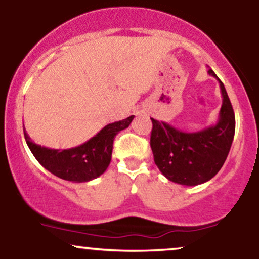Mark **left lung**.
<instances>
[{
	"mask_svg": "<svg viewBox=\"0 0 259 259\" xmlns=\"http://www.w3.org/2000/svg\"><path fill=\"white\" fill-rule=\"evenodd\" d=\"M208 74L219 81L223 103L218 121L200 132L178 130L165 121L152 120L151 148L154 163L168 180L195 186L212 179L227 159L235 134V114L224 84L212 69Z\"/></svg>",
	"mask_w": 259,
	"mask_h": 259,
	"instance_id": "8db88e82",
	"label": "left lung"
}]
</instances>
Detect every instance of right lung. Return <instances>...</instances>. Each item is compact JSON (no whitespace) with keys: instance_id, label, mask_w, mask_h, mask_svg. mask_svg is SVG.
<instances>
[{"instance_id":"right-lung-1","label":"right lung","mask_w":259,"mask_h":259,"mask_svg":"<svg viewBox=\"0 0 259 259\" xmlns=\"http://www.w3.org/2000/svg\"><path fill=\"white\" fill-rule=\"evenodd\" d=\"M133 119L134 115H130L126 119L108 124L85 144L68 150H53L36 145L29 138L25 127L24 138L35 158L50 173L63 180L86 183L105 173L111 163L115 135L126 129Z\"/></svg>"}]
</instances>
